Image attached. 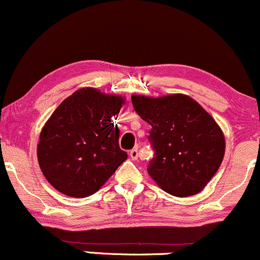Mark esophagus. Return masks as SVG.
Wrapping results in <instances>:
<instances>
[{
    "label": "esophagus",
    "mask_w": 260,
    "mask_h": 260,
    "mask_svg": "<svg viewBox=\"0 0 260 260\" xmlns=\"http://www.w3.org/2000/svg\"><path fill=\"white\" fill-rule=\"evenodd\" d=\"M129 156H131V159H132V160L138 159V149H137V148L132 149V150L129 151Z\"/></svg>",
    "instance_id": "1"
}]
</instances>
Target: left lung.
<instances>
[{
  "mask_svg": "<svg viewBox=\"0 0 260 260\" xmlns=\"http://www.w3.org/2000/svg\"><path fill=\"white\" fill-rule=\"evenodd\" d=\"M136 112L151 126L154 150L148 172L166 193H199L219 170L225 154L223 134L209 113L187 95H133Z\"/></svg>",
  "mask_w": 260,
  "mask_h": 260,
  "instance_id": "obj_1",
  "label": "left lung"
}]
</instances>
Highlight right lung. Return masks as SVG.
<instances>
[{
  "label": "right lung",
  "mask_w": 260,
  "mask_h": 260,
  "mask_svg": "<svg viewBox=\"0 0 260 260\" xmlns=\"http://www.w3.org/2000/svg\"><path fill=\"white\" fill-rule=\"evenodd\" d=\"M121 96L92 88L63 100L40 133L38 160L46 180L66 196L83 198L100 189L127 159L112 117Z\"/></svg>",
  "instance_id": "add662e5"
}]
</instances>
